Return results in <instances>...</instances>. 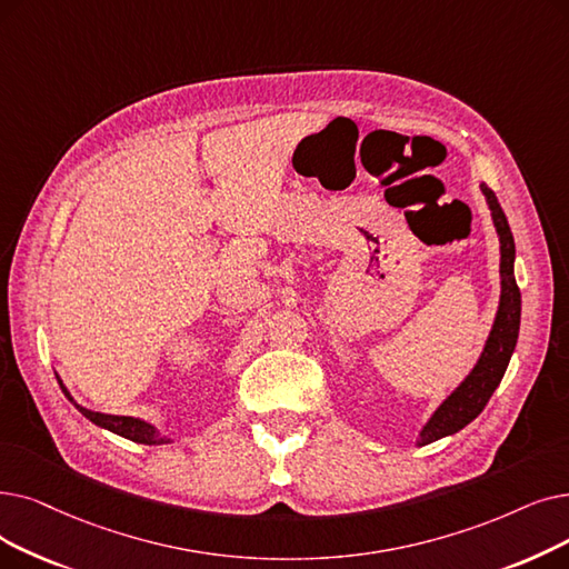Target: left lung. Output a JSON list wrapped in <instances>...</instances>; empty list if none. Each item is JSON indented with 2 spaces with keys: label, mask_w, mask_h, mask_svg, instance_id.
I'll return each instance as SVG.
<instances>
[{
  "label": "left lung",
  "mask_w": 569,
  "mask_h": 569,
  "mask_svg": "<svg viewBox=\"0 0 569 569\" xmlns=\"http://www.w3.org/2000/svg\"><path fill=\"white\" fill-rule=\"evenodd\" d=\"M481 192L486 194L492 226H496V232L500 237V307L496 313V323H492L486 339L481 358L477 360L472 372L465 377V381L430 416V421L423 426L421 435H418V447H426V443H432L441 437L456 435L483 411L490 395L496 392L507 372V365L516 349L518 328H521V290H518L513 279V237L496 192L486 183H481Z\"/></svg>",
  "instance_id": "left-lung-1"
}]
</instances>
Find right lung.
<instances>
[{
    "label": "right lung",
    "instance_id": "add662e5",
    "mask_svg": "<svg viewBox=\"0 0 569 569\" xmlns=\"http://www.w3.org/2000/svg\"><path fill=\"white\" fill-rule=\"evenodd\" d=\"M58 383H60L62 392L67 395V400H69L73 407H77V409L88 418V421H92L94 426H100V428H104V430H111V432H116V435H120V437H126V439H132V441H137V443H148V447H158V443H169V441H171L169 437L160 435L151 423L141 421V418L100 413V411H90V409L77 405V402H73L71 395H69V390L64 388V383L60 381V377H58Z\"/></svg>",
    "mask_w": 569,
    "mask_h": 569
}]
</instances>
